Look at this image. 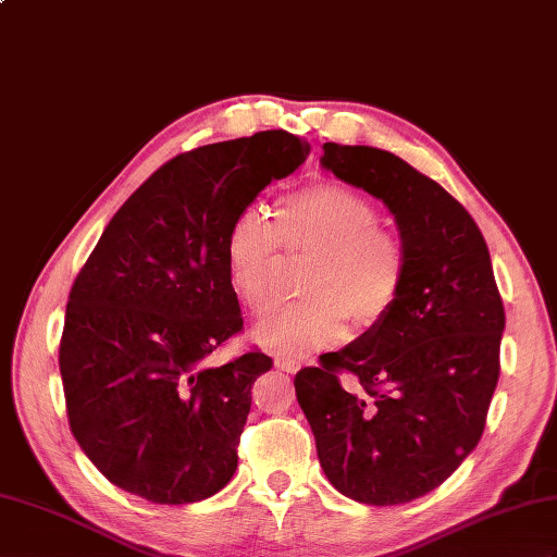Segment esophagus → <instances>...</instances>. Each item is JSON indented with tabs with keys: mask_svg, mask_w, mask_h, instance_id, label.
<instances>
[{
	"mask_svg": "<svg viewBox=\"0 0 557 557\" xmlns=\"http://www.w3.org/2000/svg\"><path fill=\"white\" fill-rule=\"evenodd\" d=\"M276 369L278 371H286V373H295V371H300V361H295V359H286V357H276Z\"/></svg>",
	"mask_w": 557,
	"mask_h": 557,
	"instance_id": "obj_1",
	"label": "esophagus"
}]
</instances>
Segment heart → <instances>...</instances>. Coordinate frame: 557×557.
I'll list each match as a JSON object with an SVG mask.
<instances>
[{
    "mask_svg": "<svg viewBox=\"0 0 557 557\" xmlns=\"http://www.w3.org/2000/svg\"><path fill=\"white\" fill-rule=\"evenodd\" d=\"M276 228L243 210L226 236V271L238 302L260 314L271 300L278 243L314 252L305 276L307 300L271 311L252 341L276 355H307L343 341L347 319L366 329L395 305L406 274L404 248L385 232L373 202L355 188L325 182L276 202Z\"/></svg>",
    "mask_w": 557,
    "mask_h": 557,
    "instance_id": "b5f03b06",
    "label": "heart"
}]
</instances>
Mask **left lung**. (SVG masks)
<instances>
[{
    "label": "left lung",
    "instance_id": "8db88e82",
    "mask_svg": "<svg viewBox=\"0 0 557 557\" xmlns=\"http://www.w3.org/2000/svg\"><path fill=\"white\" fill-rule=\"evenodd\" d=\"M321 168L385 202L406 274L387 314L297 373L295 395L337 492L409 504L451 478L484 432L506 329L490 248L468 210L395 153L323 144ZM337 370L358 375L355 391Z\"/></svg>",
    "mask_w": 557,
    "mask_h": 557
}]
</instances>
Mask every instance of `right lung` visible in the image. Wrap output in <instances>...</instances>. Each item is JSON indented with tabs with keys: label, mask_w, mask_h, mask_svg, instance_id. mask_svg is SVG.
<instances>
[{
	"label": "right lung",
	"mask_w": 557,
	"mask_h": 557,
	"mask_svg": "<svg viewBox=\"0 0 557 557\" xmlns=\"http://www.w3.org/2000/svg\"><path fill=\"white\" fill-rule=\"evenodd\" d=\"M309 146L283 129L165 162L122 206L79 271L59 349L67 420L108 482L184 506L234 478L262 351L208 357L243 329L226 236Z\"/></svg>",
	"instance_id": "obj_1"
}]
</instances>
